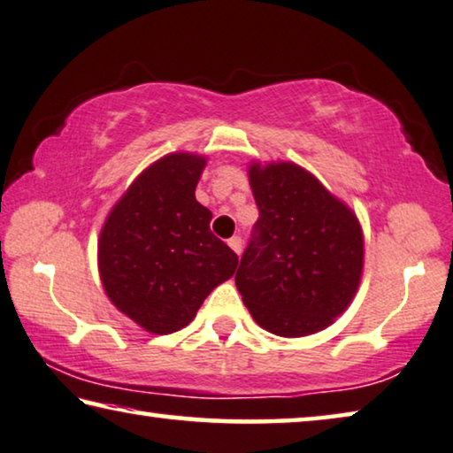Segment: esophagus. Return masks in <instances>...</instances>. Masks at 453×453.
<instances>
[{
	"label": "esophagus",
	"instance_id": "34e87169",
	"mask_svg": "<svg viewBox=\"0 0 453 453\" xmlns=\"http://www.w3.org/2000/svg\"><path fill=\"white\" fill-rule=\"evenodd\" d=\"M229 248H232L234 250V252L235 254H242V238H240V235H234V238H229Z\"/></svg>",
	"mask_w": 453,
	"mask_h": 453
}]
</instances>
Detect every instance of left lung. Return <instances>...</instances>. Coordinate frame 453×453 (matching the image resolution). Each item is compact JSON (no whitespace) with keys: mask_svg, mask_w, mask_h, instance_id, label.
I'll use <instances>...</instances> for the list:
<instances>
[{"mask_svg":"<svg viewBox=\"0 0 453 453\" xmlns=\"http://www.w3.org/2000/svg\"><path fill=\"white\" fill-rule=\"evenodd\" d=\"M248 179L260 219L235 274L243 304L272 334L320 333L347 311L361 284V221L292 161H252Z\"/></svg>","mask_w":453,"mask_h":453,"instance_id":"left-lung-1","label":"left lung"}]
</instances>
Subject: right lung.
I'll return each instance as SVG.
<instances>
[{
	"mask_svg": "<svg viewBox=\"0 0 453 453\" xmlns=\"http://www.w3.org/2000/svg\"><path fill=\"white\" fill-rule=\"evenodd\" d=\"M205 155L177 150L150 163L112 205L100 229L98 274L111 303L150 334L196 319L238 256L210 229L196 199Z\"/></svg>",
	"mask_w": 453,
	"mask_h": 453,
	"instance_id": "obj_1",
	"label": "right lung"
}]
</instances>
